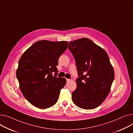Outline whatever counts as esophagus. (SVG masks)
<instances>
[{"label": "esophagus", "instance_id": "34e87169", "mask_svg": "<svg viewBox=\"0 0 133 133\" xmlns=\"http://www.w3.org/2000/svg\"><path fill=\"white\" fill-rule=\"evenodd\" d=\"M70 81V79L66 78V81H67V83H68V82H69Z\"/></svg>", "mask_w": 133, "mask_h": 133}]
</instances>
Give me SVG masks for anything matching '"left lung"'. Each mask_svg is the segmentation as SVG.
Segmentation results:
<instances>
[{
  "label": "left lung",
  "instance_id": "left-lung-1",
  "mask_svg": "<svg viewBox=\"0 0 133 133\" xmlns=\"http://www.w3.org/2000/svg\"><path fill=\"white\" fill-rule=\"evenodd\" d=\"M68 49L76 61L78 78L72 101L79 108L95 109L109 94L114 73L106 51L90 39L69 42Z\"/></svg>",
  "mask_w": 133,
  "mask_h": 133
}]
</instances>
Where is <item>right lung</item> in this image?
Here are the masks:
<instances>
[{
	"instance_id": "1",
	"label": "right lung",
	"mask_w": 133,
	"mask_h": 133,
	"mask_svg": "<svg viewBox=\"0 0 133 133\" xmlns=\"http://www.w3.org/2000/svg\"><path fill=\"white\" fill-rule=\"evenodd\" d=\"M67 47L66 41H39L20 58L16 70L20 89L25 99L35 107L45 109L57 103L66 80L57 77L56 66Z\"/></svg>"
}]
</instances>
